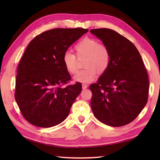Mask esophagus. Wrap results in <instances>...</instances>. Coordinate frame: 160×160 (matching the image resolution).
Returning a JSON list of instances; mask_svg holds the SVG:
<instances>
[{
  "mask_svg": "<svg viewBox=\"0 0 160 160\" xmlns=\"http://www.w3.org/2000/svg\"><path fill=\"white\" fill-rule=\"evenodd\" d=\"M88 85H87L86 83H83V84H82V88H83V89L88 88Z\"/></svg>",
  "mask_w": 160,
  "mask_h": 160,
  "instance_id": "obj_1",
  "label": "esophagus"
}]
</instances>
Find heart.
<instances>
[{
    "label": "heart",
    "instance_id": "obj_1",
    "mask_svg": "<svg viewBox=\"0 0 160 160\" xmlns=\"http://www.w3.org/2000/svg\"><path fill=\"white\" fill-rule=\"evenodd\" d=\"M78 59L84 58L83 67L75 77V79L81 83H90L97 77L98 71L103 73L109 68L111 54L108 47L98 40L91 38H84L75 46ZM62 62L66 70L74 75L78 71L77 59L74 53L66 51L62 57Z\"/></svg>",
    "mask_w": 160,
    "mask_h": 160
}]
</instances>
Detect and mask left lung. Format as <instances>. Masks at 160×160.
I'll list each match as a JSON object with an SVG mask.
<instances>
[{
  "label": "left lung",
  "instance_id": "left-lung-1",
  "mask_svg": "<svg viewBox=\"0 0 160 160\" xmlns=\"http://www.w3.org/2000/svg\"><path fill=\"white\" fill-rule=\"evenodd\" d=\"M90 32L102 41L111 54L109 68L89 86L91 107L96 118L112 127L136 118L148 99V72L138 50L127 38L109 28Z\"/></svg>",
  "mask_w": 160,
  "mask_h": 160
}]
</instances>
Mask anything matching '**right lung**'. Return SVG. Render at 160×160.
Returning a JSON list of instances; mask_svg holds the SVG:
<instances>
[{
  "label": "right lung",
  "instance_id": "right-lung-1",
  "mask_svg": "<svg viewBox=\"0 0 160 160\" xmlns=\"http://www.w3.org/2000/svg\"><path fill=\"white\" fill-rule=\"evenodd\" d=\"M88 31L82 28H53L36 36L27 46L17 68L14 98L23 117L30 123L51 128L68 116L82 87L77 82L61 88L71 79L62 57Z\"/></svg>",
  "mask_w": 160,
  "mask_h": 160
}]
</instances>
